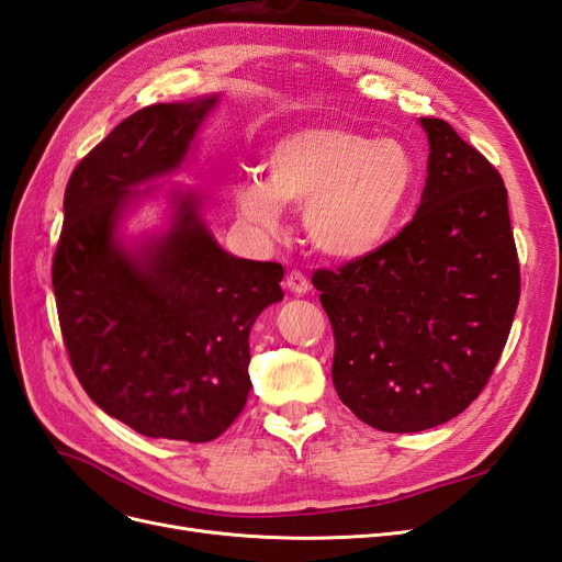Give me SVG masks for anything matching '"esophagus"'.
I'll return each mask as SVG.
<instances>
[{
    "mask_svg": "<svg viewBox=\"0 0 562 562\" xmlns=\"http://www.w3.org/2000/svg\"><path fill=\"white\" fill-rule=\"evenodd\" d=\"M285 285H288V291L295 293V295H304V293L312 291L310 279L304 277L302 271H291V274L285 277Z\"/></svg>",
    "mask_w": 562,
    "mask_h": 562,
    "instance_id": "1",
    "label": "esophagus"
}]
</instances>
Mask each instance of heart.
<instances>
[{"label": "heart", "mask_w": 562, "mask_h": 562, "mask_svg": "<svg viewBox=\"0 0 562 562\" xmlns=\"http://www.w3.org/2000/svg\"><path fill=\"white\" fill-rule=\"evenodd\" d=\"M265 171V182L236 187L239 215L277 234L281 206L302 209L312 246L339 262L363 260L391 239L417 182V161L401 140L337 126L281 135L267 149Z\"/></svg>", "instance_id": "b5f03b06"}]
</instances>
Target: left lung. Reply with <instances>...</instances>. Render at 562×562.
Instances as JSON below:
<instances>
[{
	"instance_id": "1",
	"label": "left lung",
	"mask_w": 562,
	"mask_h": 562,
	"mask_svg": "<svg viewBox=\"0 0 562 562\" xmlns=\"http://www.w3.org/2000/svg\"><path fill=\"white\" fill-rule=\"evenodd\" d=\"M427 184L415 217L363 260L312 277L339 401L380 431L438 427L481 394L520 297L502 176L443 119L422 116Z\"/></svg>"
}]
</instances>
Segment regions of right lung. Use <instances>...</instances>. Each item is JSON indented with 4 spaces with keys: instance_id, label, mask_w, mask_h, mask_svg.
Returning <instances> with one entry per match:
<instances>
[{
    "instance_id": "obj_1",
    "label": "right lung",
    "mask_w": 562,
    "mask_h": 562,
    "mask_svg": "<svg viewBox=\"0 0 562 562\" xmlns=\"http://www.w3.org/2000/svg\"><path fill=\"white\" fill-rule=\"evenodd\" d=\"M215 105L203 95L131 114L77 164L63 201L54 293L72 370L98 407L149 438L206 443L239 417L250 328L283 300V267L220 246L201 192L173 187L166 229L122 234L151 184L184 168Z\"/></svg>"
}]
</instances>
